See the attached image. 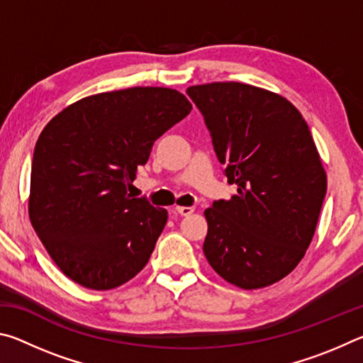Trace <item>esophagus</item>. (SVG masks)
<instances>
[{
  "label": "esophagus",
  "mask_w": 363,
  "mask_h": 363,
  "mask_svg": "<svg viewBox=\"0 0 363 363\" xmlns=\"http://www.w3.org/2000/svg\"><path fill=\"white\" fill-rule=\"evenodd\" d=\"M195 211L194 206H176V213L181 214V216H189Z\"/></svg>",
  "instance_id": "34e87169"
}]
</instances>
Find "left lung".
I'll return each instance as SVG.
<instances>
[{
  "mask_svg": "<svg viewBox=\"0 0 363 363\" xmlns=\"http://www.w3.org/2000/svg\"><path fill=\"white\" fill-rule=\"evenodd\" d=\"M237 195L205 210L203 253L229 284L256 290L286 277L314 237L327 174L290 101L237 82L187 88Z\"/></svg>",
  "mask_w": 363,
  "mask_h": 363,
  "instance_id": "obj_1",
  "label": "left lung"
}]
</instances>
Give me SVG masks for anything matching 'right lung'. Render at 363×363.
<instances>
[{"mask_svg": "<svg viewBox=\"0 0 363 363\" xmlns=\"http://www.w3.org/2000/svg\"><path fill=\"white\" fill-rule=\"evenodd\" d=\"M179 91L138 86L72 104L36 140L28 214L67 277L112 290L149 261L168 211L128 190L152 145L190 113Z\"/></svg>", "mask_w": 363, "mask_h": 363, "instance_id": "obj_1", "label": "right lung"}]
</instances>
